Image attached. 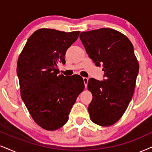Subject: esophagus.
Instances as JSON below:
<instances>
[{
	"label": "esophagus",
	"mask_w": 152,
	"mask_h": 152,
	"mask_svg": "<svg viewBox=\"0 0 152 152\" xmlns=\"http://www.w3.org/2000/svg\"><path fill=\"white\" fill-rule=\"evenodd\" d=\"M83 82H84V85H85V87L86 88L87 87V85H88V78H83Z\"/></svg>",
	"instance_id": "1"
}]
</instances>
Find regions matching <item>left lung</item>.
I'll list each match as a JSON object with an SVG mask.
<instances>
[{
    "label": "left lung",
    "mask_w": 152,
    "mask_h": 152,
    "mask_svg": "<svg viewBox=\"0 0 152 152\" xmlns=\"http://www.w3.org/2000/svg\"><path fill=\"white\" fill-rule=\"evenodd\" d=\"M80 39L96 66H102L105 77L88 80L93 95L90 119L99 126H111L121 118L135 91L139 63L133 45L127 36L109 28L81 32Z\"/></svg>",
    "instance_id": "obj_1"
}]
</instances>
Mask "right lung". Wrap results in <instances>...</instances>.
Segmentation results:
<instances>
[{
  "label": "right lung",
  "mask_w": 152,
  "mask_h": 152,
  "mask_svg": "<svg viewBox=\"0 0 152 152\" xmlns=\"http://www.w3.org/2000/svg\"><path fill=\"white\" fill-rule=\"evenodd\" d=\"M79 34L40 28L28 38L18 58L21 97L34 121L45 130H57L66 124L85 88L81 76H64L57 69L59 62L65 64L67 49Z\"/></svg>",
  "instance_id": "add662e5"
}]
</instances>
